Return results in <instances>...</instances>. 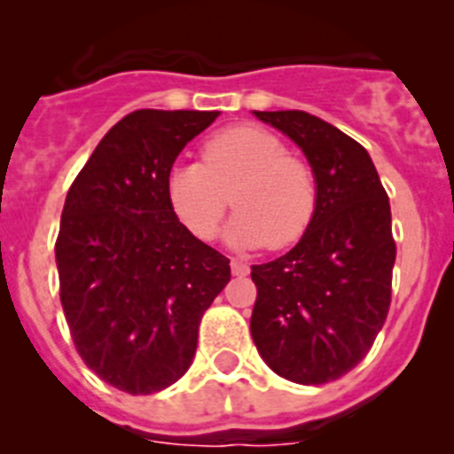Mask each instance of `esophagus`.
<instances>
[{
  "label": "esophagus",
  "instance_id": "obj_1",
  "mask_svg": "<svg viewBox=\"0 0 454 454\" xmlns=\"http://www.w3.org/2000/svg\"><path fill=\"white\" fill-rule=\"evenodd\" d=\"M231 272H234V275H239V277H243V275H247V272H250V266H247L246 262H240V259H231Z\"/></svg>",
  "mask_w": 454,
  "mask_h": 454
}]
</instances>
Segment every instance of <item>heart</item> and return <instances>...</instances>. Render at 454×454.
<instances>
[{
	"instance_id": "heart-1",
	"label": "heart",
	"mask_w": 454,
	"mask_h": 454,
	"mask_svg": "<svg viewBox=\"0 0 454 454\" xmlns=\"http://www.w3.org/2000/svg\"><path fill=\"white\" fill-rule=\"evenodd\" d=\"M236 246L282 250L302 239L314 220L318 182L314 168L288 154L282 138L259 127H230L202 145V163H177L166 177L172 214L195 239H214L224 211Z\"/></svg>"
}]
</instances>
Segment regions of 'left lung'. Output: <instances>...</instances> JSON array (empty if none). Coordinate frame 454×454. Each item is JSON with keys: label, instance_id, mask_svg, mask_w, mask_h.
<instances>
[{"label": "left lung", "instance_id": "left-lung-1", "mask_svg": "<svg viewBox=\"0 0 454 454\" xmlns=\"http://www.w3.org/2000/svg\"><path fill=\"white\" fill-rule=\"evenodd\" d=\"M302 147L318 204L300 243L252 266L250 332L263 362L298 384L334 382L362 362L391 304V207L355 138L304 111H254Z\"/></svg>", "mask_w": 454, "mask_h": 454}]
</instances>
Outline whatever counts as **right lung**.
Instances as JSON below:
<instances>
[{"mask_svg":"<svg viewBox=\"0 0 454 454\" xmlns=\"http://www.w3.org/2000/svg\"><path fill=\"white\" fill-rule=\"evenodd\" d=\"M218 111L124 115L67 191L56 239L61 304L79 356L131 395L188 371L204 311L230 282V259L172 214L166 177Z\"/></svg>","mask_w":454,"mask_h":454,"instance_id":"obj_1","label":"right lung"}]
</instances>
